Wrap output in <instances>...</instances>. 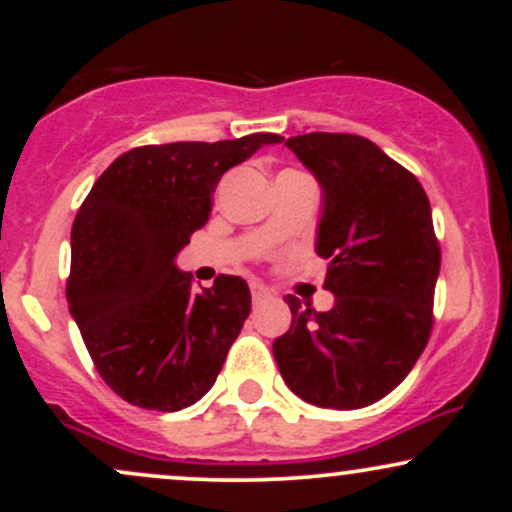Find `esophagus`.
Returning a JSON list of instances; mask_svg holds the SVG:
<instances>
[{"mask_svg":"<svg viewBox=\"0 0 512 512\" xmlns=\"http://www.w3.org/2000/svg\"><path fill=\"white\" fill-rule=\"evenodd\" d=\"M250 293H252V303H255V305H262V303L272 301V298H274L272 291H267V289H264V286H260V284H252Z\"/></svg>","mask_w":512,"mask_h":512,"instance_id":"34e87169","label":"esophagus"}]
</instances>
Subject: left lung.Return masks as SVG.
I'll use <instances>...</instances> for the list:
<instances>
[{
	"label": "left lung",
	"mask_w": 512,
	"mask_h": 512,
	"mask_svg": "<svg viewBox=\"0 0 512 512\" xmlns=\"http://www.w3.org/2000/svg\"><path fill=\"white\" fill-rule=\"evenodd\" d=\"M286 146L325 192L317 255L334 305L286 296L293 320L274 342L281 378L322 409H361L390 395L433 330L440 245L414 173L358 134L310 132Z\"/></svg>",
	"instance_id": "obj_1"
}]
</instances>
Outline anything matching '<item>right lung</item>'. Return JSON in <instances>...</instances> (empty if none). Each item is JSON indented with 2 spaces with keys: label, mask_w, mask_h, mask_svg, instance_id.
<instances>
[{
  "label": "right lung",
  "mask_w": 512,
  "mask_h": 512,
  "mask_svg": "<svg viewBox=\"0 0 512 512\" xmlns=\"http://www.w3.org/2000/svg\"><path fill=\"white\" fill-rule=\"evenodd\" d=\"M284 137L137 146L76 211L67 301L105 385L142 409L178 411L209 392L250 315V289L219 274L195 291L175 255L209 221L228 168Z\"/></svg>",
  "instance_id": "add662e5"
}]
</instances>
